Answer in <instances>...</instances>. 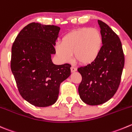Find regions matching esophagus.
<instances>
[{"label":"esophagus","mask_w":132,"mask_h":132,"mask_svg":"<svg viewBox=\"0 0 132 132\" xmlns=\"http://www.w3.org/2000/svg\"><path fill=\"white\" fill-rule=\"evenodd\" d=\"M77 70V68H75V66H72L71 67V72H75V71H76Z\"/></svg>","instance_id":"esophagus-1"}]
</instances>
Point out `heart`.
<instances>
[{
    "mask_svg": "<svg viewBox=\"0 0 132 132\" xmlns=\"http://www.w3.org/2000/svg\"><path fill=\"white\" fill-rule=\"evenodd\" d=\"M103 37L95 28L84 27L69 32L62 37L61 43L55 45L59 59L68 62L72 59L73 54L80 64H90L96 61L101 52Z\"/></svg>",
    "mask_w": 132,
    "mask_h": 132,
    "instance_id": "heart-1",
    "label": "heart"
}]
</instances>
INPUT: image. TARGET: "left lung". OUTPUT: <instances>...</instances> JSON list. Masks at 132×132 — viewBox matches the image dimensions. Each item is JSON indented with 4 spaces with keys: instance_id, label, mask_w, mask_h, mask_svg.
Wrapping results in <instances>:
<instances>
[{
    "instance_id": "left-lung-1",
    "label": "left lung",
    "mask_w": 132,
    "mask_h": 132,
    "mask_svg": "<svg viewBox=\"0 0 132 132\" xmlns=\"http://www.w3.org/2000/svg\"><path fill=\"white\" fill-rule=\"evenodd\" d=\"M103 37V47L95 62L78 68L82 75L79 93L84 103L99 105L115 95L125 65L122 44L117 34L104 22L98 20Z\"/></svg>"
}]
</instances>
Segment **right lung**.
I'll return each instance as SVG.
<instances>
[{"mask_svg":"<svg viewBox=\"0 0 132 132\" xmlns=\"http://www.w3.org/2000/svg\"><path fill=\"white\" fill-rule=\"evenodd\" d=\"M61 28L32 22L16 36L11 48V69L20 95L37 107L57 101L60 84L71 74V65L52 60Z\"/></svg>","mask_w":132,"mask_h":132,"instance_id":"1","label":"right lung"}]
</instances>
